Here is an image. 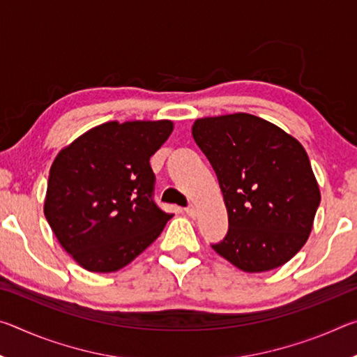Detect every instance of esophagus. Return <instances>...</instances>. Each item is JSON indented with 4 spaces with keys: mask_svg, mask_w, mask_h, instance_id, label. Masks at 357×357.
Instances as JSON below:
<instances>
[{
    "mask_svg": "<svg viewBox=\"0 0 357 357\" xmlns=\"http://www.w3.org/2000/svg\"><path fill=\"white\" fill-rule=\"evenodd\" d=\"M184 211H185L187 215L192 217V219H193V217H197V208L195 206H189V208H185Z\"/></svg>",
    "mask_w": 357,
    "mask_h": 357,
    "instance_id": "esophagus-1",
    "label": "esophagus"
}]
</instances>
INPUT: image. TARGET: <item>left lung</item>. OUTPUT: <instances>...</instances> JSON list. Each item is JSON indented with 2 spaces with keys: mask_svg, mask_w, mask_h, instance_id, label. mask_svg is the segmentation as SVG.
<instances>
[{
  "mask_svg": "<svg viewBox=\"0 0 357 357\" xmlns=\"http://www.w3.org/2000/svg\"><path fill=\"white\" fill-rule=\"evenodd\" d=\"M192 135L228 213L227 236L213 249L244 273L289 261L309 239L321 200L304 146L249 113L197 119Z\"/></svg>",
  "mask_w": 357,
  "mask_h": 357,
  "instance_id": "left-lung-1",
  "label": "left lung"
}]
</instances>
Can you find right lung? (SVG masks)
Returning a JSON list of instances; mask_svg holds the SVG:
<instances>
[{"instance_id": "1", "label": "right lung", "mask_w": 357, "mask_h": 357, "mask_svg": "<svg viewBox=\"0 0 357 357\" xmlns=\"http://www.w3.org/2000/svg\"><path fill=\"white\" fill-rule=\"evenodd\" d=\"M173 132L162 121H110L59 151L44 214L59 244L91 273H114L159 238L172 214L153 200L149 159Z\"/></svg>"}]
</instances>
